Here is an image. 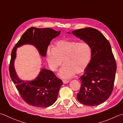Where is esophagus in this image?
I'll return each mask as SVG.
<instances>
[{
  "mask_svg": "<svg viewBox=\"0 0 123 123\" xmlns=\"http://www.w3.org/2000/svg\"><path fill=\"white\" fill-rule=\"evenodd\" d=\"M62 82H63V84H66V83H68V82H69V81H68V80H62Z\"/></svg>",
  "mask_w": 123,
  "mask_h": 123,
  "instance_id": "34e87169",
  "label": "esophagus"
}]
</instances>
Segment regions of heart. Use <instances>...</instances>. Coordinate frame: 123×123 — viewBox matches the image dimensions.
Listing matches in <instances>:
<instances>
[{
  "label": "heart",
  "mask_w": 123,
  "mask_h": 123,
  "mask_svg": "<svg viewBox=\"0 0 123 123\" xmlns=\"http://www.w3.org/2000/svg\"><path fill=\"white\" fill-rule=\"evenodd\" d=\"M46 54L49 66L53 71L57 70L63 61L59 74L63 79H69L75 73L86 70L90 62L92 52L86 42L62 40L55 43L54 48L48 47Z\"/></svg>",
  "instance_id": "1"
}]
</instances>
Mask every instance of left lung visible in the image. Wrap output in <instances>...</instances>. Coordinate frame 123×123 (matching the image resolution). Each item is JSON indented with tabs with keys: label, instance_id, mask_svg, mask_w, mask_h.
I'll list each match as a JSON object with an SVG mask.
<instances>
[{
	"label": "left lung",
	"instance_id": "1",
	"mask_svg": "<svg viewBox=\"0 0 123 123\" xmlns=\"http://www.w3.org/2000/svg\"><path fill=\"white\" fill-rule=\"evenodd\" d=\"M72 33L88 43L92 52L90 63L79 79L81 86L77 99L86 105H98L109 98L114 86L117 64L110 42L95 28L79 29Z\"/></svg>",
	"mask_w": 123,
	"mask_h": 123
}]
</instances>
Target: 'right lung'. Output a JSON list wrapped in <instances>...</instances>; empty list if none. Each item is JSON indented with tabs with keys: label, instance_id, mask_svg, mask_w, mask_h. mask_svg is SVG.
<instances>
[{
	"label": "right lung",
	"instance_id": "1",
	"mask_svg": "<svg viewBox=\"0 0 123 123\" xmlns=\"http://www.w3.org/2000/svg\"><path fill=\"white\" fill-rule=\"evenodd\" d=\"M60 32V31H56L50 28L31 27L24 33L13 48L9 65L10 77L22 98L30 105L39 108L52 105L56 100L63 82L56 76L53 71L46 69H42L33 81L25 82L20 80L14 67L17 47L25 44H33L40 55L44 57L51 40L57 37Z\"/></svg>",
	"mask_w": 123,
	"mask_h": 123
}]
</instances>
